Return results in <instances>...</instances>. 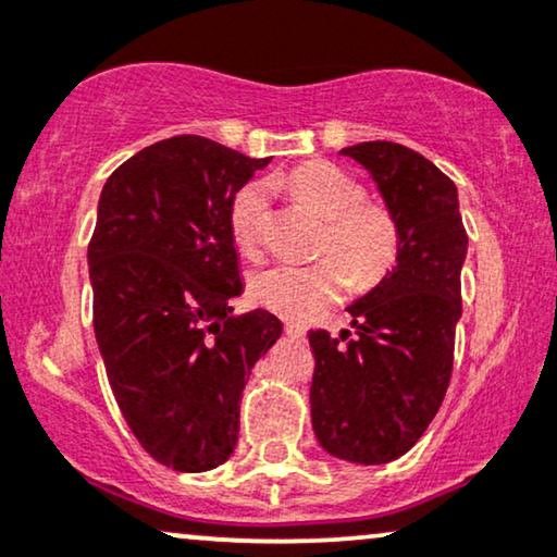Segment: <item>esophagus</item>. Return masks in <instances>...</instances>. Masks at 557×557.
Wrapping results in <instances>:
<instances>
[{"label":"esophagus","instance_id":"1","mask_svg":"<svg viewBox=\"0 0 557 557\" xmlns=\"http://www.w3.org/2000/svg\"><path fill=\"white\" fill-rule=\"evenodd\" d=\"M286 335L288 337H296V341H299V337H305L307 335V330L301 327V324H294V322H286Z\"/></svg>","mask_w":557,"mask_h":557}]
</instances>
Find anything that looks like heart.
Returning a JSON list of instances; mask_svg holds the SVG:
<instances>
[{"label": "heart", "mask_w": 557, "mask_h": 557, "mask_svg": "<svg viewBox=\"0 0 557 557\" xmlns=\"http://www.w3.org/2000/svg\"><path fill=\"white\" fill-rule=\"evenodd\" d=\"M327 216L320 261L278 263L250 281V294L271 312L305 320L335 305L345 286H379L401 252V222L386 201L366 199V186L330 161H309L271 178ZM271 216V184L248 182L230 201V230L245 256H258Z\"/></svg>", "instance_id": "1"}]
</instances>
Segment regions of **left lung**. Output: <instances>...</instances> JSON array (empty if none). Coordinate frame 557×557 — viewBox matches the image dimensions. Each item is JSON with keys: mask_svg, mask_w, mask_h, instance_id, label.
<instances>
[{"mask_svg": "<svg viewBox=\"0 0 557 557\" xmlns=\"http://www.w3.org/2000/svg\"><path fill=\"white\" fill-rule=\"evenodd\" d=\"M371 171L381 197L401 222L394 271L348 307L341 337L309 330L314 375L309 388L320 445L350 463L401 458L424 435L453 373L460 269L468 235L458 189L435 163L399 143L343 148Z\"/></svg>", "mask_w": 557, "mask_h": 557, "instance_id": "left-lung-1", "label": "left lung"}]
</instances>
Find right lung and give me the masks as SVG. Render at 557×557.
I'll return each instance as SVG.
<instances>
[{
  "instance_id": "right-lung-1",
  "label": "right lung",
  "mask_w": 557,
  "mask_h": 557,
  "mask_svg": "<svg viewBox=\"0 0 557 557\" xmlns=\"http://www.w3.org/2000/svg\"><path fill=\"white\" fill-rule=\"evenodd\" d=\"M269 158L199 135L143 148L107 178L89 243L94 335L112 394L150 458L212 471L233 455L250 368L281 337L240 296L230 201Z\"/></svg>"
}]
</instances>
